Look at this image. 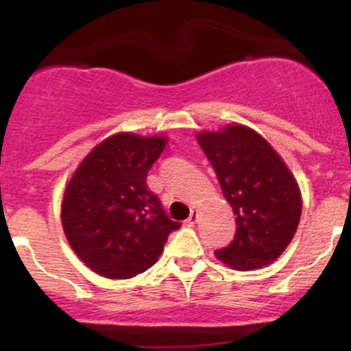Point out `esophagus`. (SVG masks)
<instances>
[{
  "instance_id": "1",
  "label": "esophagus",
  "mask_w": 351,
  "mask_h": 351,
  "mask_svg": "<svg viewBox=\"0 0 351 351\" xmlns=\"http://www.w3.org/2000/svg\"><path fill=\"white\" fill-rule=\"evenodd\" d=\"M198 222V210H191V215L188 217V226H195Z\"/></svg>"
}]
</instances>
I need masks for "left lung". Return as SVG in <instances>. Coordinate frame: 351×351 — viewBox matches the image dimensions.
Segmentation results:
<instances>
[{
	"instance_id": "obj_1",
	"label": "left lung",
	"mask_w": 351,
	"mask_h": 351,
	"mask_svg": "<svg viewBox=\"0 0 351 351\" xmlns=\"http://www.w3.org/2000/svg\"><path fill=\"white\" fill-rule=\"evenodd\" d=\"M236 215L231 245L215 252L234 270L276 262L288 248L302 217V193L279 153L253 129L229 123L196 134Z\"/></svg>"
}]
</instances>
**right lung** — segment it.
Here are the masks:
<instances>
[{"label":"right lung","mask_w":351,"mask_h":351,"mask_svg":"<svg viewBox=\"0 0 351 351\" xmlns=\"http://www.w3.org/2000/svg\"><path fill=\"white\" fill-rule=\"evenodd\" d=\"M165 136L119 132L84 156L66 184L62 226L70 248L106 279H131L155 265L181 228L149 193L146 176Z\"/></svg>","instance_id":"1"}]
</instances>
